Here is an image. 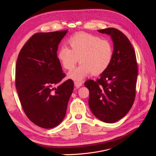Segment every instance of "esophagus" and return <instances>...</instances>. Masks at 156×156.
<instances>
[{"label": "esophagus", "instance_id": "1", "mask_svg": "<svg viewBox=\"0 0 156 156\" xmlns=\"http://www.w3.org/2000/svg\"><path fill=\"white\" fill-rule=\"evenodd\" d=\"M75 86L77 88H79L80 87H81L83 85V83L81 82H79V81H75L74 82Z\"/></svg>", "mask_w": 156, "mask_h": 156}]
</instances>
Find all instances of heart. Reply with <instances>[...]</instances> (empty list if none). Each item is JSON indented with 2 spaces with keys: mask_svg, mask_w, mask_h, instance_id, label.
<instances>
[{
  "mask_svg": "<svg viewBox=\"0 0 156 156\" xmlns=\"http://www.w3.org/2000/svg\"><path fill=\"white\" fill-rule=\"evenodd\" d=\"M67 47L60 48L57 57L62 66L67 70L72 69L68 77L74 81H81L91 73L100 75L109 66L113 56V48L111 42L101 40L97 36L81 32L68 40Z\"/></svg>",
  "mask_w": 156,
  "mask_h": 156,
  "instance_id": "heart-1",
  "label": "heart"
}]
</instances>
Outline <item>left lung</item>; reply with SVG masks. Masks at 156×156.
Wrapping results in <instances>:
<instances>
[{"label":"left lung","mask_w":156,"mask_h":156,"mask_svg":"<svg viewBox=\"0 0 156 156\" xmlns=\"http://www.w3.org/2000/svg\"><path fill=\"white\" fill-rule=\"evenodd\" d=\"M110 35L114 45L109 66L96 81L88 80V104L96 118L106 123H114L129 112L135 98L138 75L135 52L129 40L115 28L98 30Z\"/></svg>","instance_id":"left-lung-1"}]
</instances>
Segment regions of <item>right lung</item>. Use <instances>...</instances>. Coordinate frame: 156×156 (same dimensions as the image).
I'll return each mask as SVG.
<instances>
[{
  "mask_svg": "<svg viewBox=\"0 0 156 156\" xmlns=\"http://www.w3.org/2000/svg\"><path fill=\"white\" fill-rule=\"evenodd\" d=\"M67 32L36 33L17 60L16 85L22 108L28 119L42 128H53L63 120L73 90L71 79L54 87L66 76L56 52Z\"/></svg>",
  "mask_w": 156,
  "mask_h": 156,
  "instance_id": "obj_1",
  "label": "right lung"
}]
</instances>
